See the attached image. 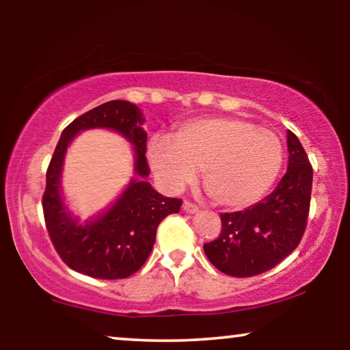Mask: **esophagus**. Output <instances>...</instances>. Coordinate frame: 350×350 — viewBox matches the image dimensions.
I'll return each instance as SVG.
<instances>
[{
	"mask_svg": "<svg viewBox=\"0 0 350 350\" xmlns=\"http://www.w3.org/2000/svg\"><path fill=\"white\" fill-rule=\"evenodd\" d=\"M183 210L186 213H198L199 212V207L196 204H193V202H188V200H185L183 202Z\"/></svg>",
	"mask_w": 350,
	"mask_h": 350,
	"instance_id": "1",
	"label": "esophagus"
}]
</instances>
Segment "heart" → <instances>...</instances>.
<instances>
[{
  "label": "heart",
  "instance_id": "b5f03b06",
  "mask_svg": "<svg viewBox=\"0 0 350 350\" xmlns=\"http://www.w3.org/2000/svg\"><path fill=\"white\" fill-rule=\"evenodd\" d=\"M148 162L169 191L183 188L202 169V183L218 205L241 208L260 200L284 164L280 138L237 118H199L169 137H152Z\"/></svg>",
  "mask_w": 350,
  "mask_h": 350
}]
</instances>
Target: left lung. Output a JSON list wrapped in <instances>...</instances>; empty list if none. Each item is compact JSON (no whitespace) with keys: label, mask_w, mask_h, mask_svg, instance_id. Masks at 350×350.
I'll return each mask as SVG.
<instances>
[{"label":"left lung","mask_w":350,"mask_h":350,"mask_svg":"<svg viewBox=\"0 0 350 350\" xmlns=\"http://www.w3.org/2000/svg\"><path fill=\"white\" fill-rule=\"evenodd\" d=\"M288 169L261 202L221 213V234L204 245L208 261L232 277L266 272L298 247L308 223L312 165L298 137L286 131Z\"/></svg>","instance_id":"8db88e82"}]
</instances>
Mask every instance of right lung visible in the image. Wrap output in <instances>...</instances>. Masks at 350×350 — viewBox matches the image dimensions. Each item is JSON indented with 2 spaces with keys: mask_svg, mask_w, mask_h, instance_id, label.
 I'll use <instances>...</instances> for the list:
<instances>
[{
  "mask_svg": "<svg viewBox=\"0 0 350 350\" xmlns=\"http://www.w3.org/2000/svg\"><path fill=\"white\" fill-rule=\"evenodd\" d=\"M142 109L126 100H113L76 118L57 143L46 174L42 196L46 228L62 260L76 272L95 279H126L150 256L159 223L180 212V199L164 198L146 178V132ZM108 128L133 145L134 178L115 202L95 217L81 224L66 207L61 194V170L66 150L79 131Z\"/></svg>",
  "mask_w": 350,
  "mask_h": 350,
  "instance_id": "right-lung-1",
  "label": "right lung"
}]
</instances>
